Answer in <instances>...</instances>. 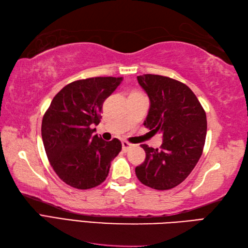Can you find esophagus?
<instances>
[{
    "mask_svg": "<svg viewBox=\"0 0 248 248\" xmlns=\"http://www.w3.org/2000/svg\"><path fill=\"white\" fill-rule=\"evenodd\" d=\"M134 146V145H132L131 143H129V142H126V141H123L122 142V149H123V152H128V150Z\"/></svg>",
    "mask_w": 248,
    "mask_h": 248,
    "instance_id": "obj_1",
    "label": "esophagus"
}]
</instances>
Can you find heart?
Here are the masks:
<instances>
[{"mask_svg": "<svg viewBox=\"0 0 248 248\" xmlns=\"http://www.w3.org/2000/svg\"><path fill=\"white\" fill-rule=\"evenodd\" d=\"M134 93H137V92H134Z\"/></svg>", "mask_w": 248, "mask_h": 248, "instance_id": "b5f03b06", "label": "heart"}]
</instances>
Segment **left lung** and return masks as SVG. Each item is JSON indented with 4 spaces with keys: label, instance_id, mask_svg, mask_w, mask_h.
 Instances as JSON below:
<instances>
[{
    "label": "left lung",
    "instance_id": "left-lung-1",
    "mask_svg": "<svg viewBox=\"0 0 248 248\" xmlns=\"http://www.w3.org/2000/svg\"><path fill=\"white\" fill-rule=\"evenodd\" d=\"M150 107L144 126L162 135L160 149L142 144L146 158L136 167L140 182L166 190L182 183L201 158L206 138V113L191 89L158 75L139 76Z\"/></svg>",
    "mask_w": 248,
    "mask_h": 248
}]
</instances>
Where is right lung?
<instances>
[{
  "instance_id": "obj_1",
  "label": "right lung",
  "mask_w": 248,
  "mask_h": 248,
  "mask_svg": "<svg viewBox=\"0 0 248 248\" xmlns=\"http://www.w3.org/2000/svg\"><path fill=\"white\" fill-rule=\"evenodd\" d=\"M123 78L96 77L63 87L42 121V139L51 167L63 182L78 189L103 183L110 162L122 149L118 139L107 142L93 135L102 106Z\"/></svg>"
}]
</instances>
